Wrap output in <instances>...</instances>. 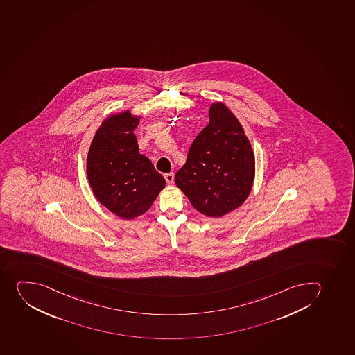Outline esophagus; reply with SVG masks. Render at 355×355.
<instances>
[{"instance_id": "34e87169", "label": "esophagus", "mask_w": 355, "mask_h": 355, "mask_svg": "<svg viewBox=\"0 0 355 355\" xmlns=\"http://www.w3.org/2000/svg\"><path fill=\"white\" fill-rule=\"evenodd\" d=\"M164 178H166V182H168L169 185H171L173 182V179H175V175H173V173H166Z\"/></svg>"}]
</instances>
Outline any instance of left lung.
<instances>
[{"label": "left lung", "instance_id": "obj_1", "mask_svg": "<svg viewBox=\"0 0 355 355\" xmlns=\"http://www.w3.org/2000/svg\"><path fill=\"white\" fill-rule=\"evenodd\" d=\"M209 117L175 182L198 212L219 218L239 208L250 194L254 155L243 128L226 105L214 103Z\"/></svg>", "mask_w": 355, "mask_h": 355}]
</instances>
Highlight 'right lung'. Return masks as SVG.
Wrapping results in <instances>:
<instances>
[{
	"mask_svg": "<svg viewBox=\"0 0 355 355\" xmlns=\"http://www.w3.org/2000/svg\"><path fill=\"white\" fill-rule=\"evenodd\" d=\"M139 119L128 110L103 121L87 157V176L94 196L127 220L145 214L166 186V179L139 153L134 134Z\"/></svg>",
	"mask_w": 355,
	"mask_h": 355,
	"instance_id": "obj_1",
	"label": "right lung"
}]
</instances>
